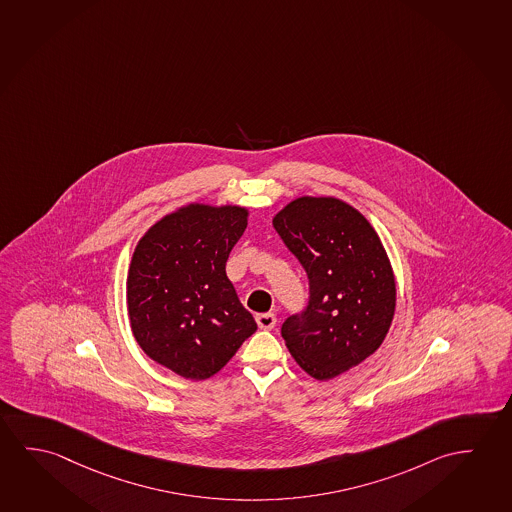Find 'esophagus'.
<instances>
[{
    "mask_svg": "<svg viewBox=\"0 0 512 512\" xmlns=\"http://www.w3.org/2000/svg\"><path fill=\"white\" fill-rule=\"evenodd\" d=\"M256 324H258L260 329L270 331V329H274V327H276V315H274V313H260V315H256Z\"/></svg>",
    "mask_w": 512,
    "mask_h": 512,
    "instance_id": "esophagus-1",
    "label": "esophagus"
}]
</instances>
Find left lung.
I'll list each match as a JSON object with an SVG mask.
<instances>
[{
  "instance_id": "obj_1",
  "label": "left lung",
  "mask_w": 512,
  "mask_h": 512,
  "mask_svg": "<svg viewBox=\"0 0 512 512\" xmlns=\"http://www.w3.org/2000/svg\"><path fill=\"white\" fill-rule=\"evenodd\" d=\"M309 279V302L284 320L286 347L317 381L363 363L381 347L397 288L372 224L336 197H299L272 220Z\"/></svg>"
}]
</instances>
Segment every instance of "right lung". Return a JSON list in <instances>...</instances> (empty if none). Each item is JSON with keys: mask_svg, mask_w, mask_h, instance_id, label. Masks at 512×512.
I'll use <instances>...</instances> for the list:
<instances>
[{"mask_svg": "<svg viewBox=\"0 0 512 512\" xmlns=\"http://www.w3.org/2000/svg\"><path fill=\"white\" fill-rule=\"evenodd\" d=\"M242 206L187 204L138 240L126 283L131 331L158 365L192 381L222 370L258 325L226 276Z\"/></svg>", "mask_w": 512, "mask_h": 512, "instance_id": "right-lung-1", "label": "right lung"}]
</instances>
